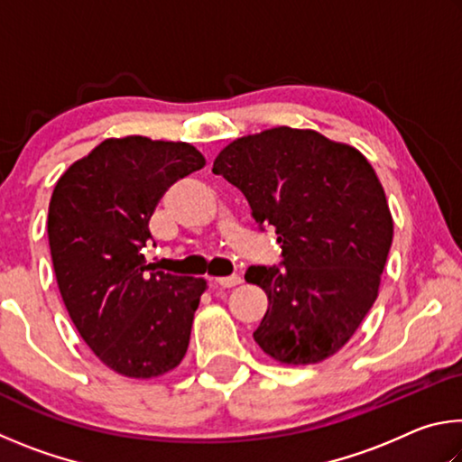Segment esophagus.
Here are the masks:
<instances>
[{
	"label": "esophagus",
	"mask_w": 462,
	"mask_h": 462,
	"mask_svg": "<svg viewBox=\"0 0 462 462\" xmlns=\"http://www.w3.org/2000/svg\"><path fill=\"white\" fill-rule=\"evenodd\" d=\"M240 277L238 275H230V277H220V279H214V283L216 285H220V287H236V285H240Z\"/></svg>",
	"instance_id": "esophagus-1"
}]
</instances>
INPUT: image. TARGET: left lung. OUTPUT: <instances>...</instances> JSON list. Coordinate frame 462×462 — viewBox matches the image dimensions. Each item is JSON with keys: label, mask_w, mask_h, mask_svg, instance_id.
<instances>
[{"label": "left lung", "mask_w": 462, "mask_h": 462, "mask_svg": "<svg viewBox=\"0 0 462 462\" xmlns=\"http://www.w3.org/2000/svg\"><path fill=\"white\" fill-rule=\"evenodd\" d=\"M214 173L273 226L283 267H248L269 297L254 342L283 365L334 356L369 314L393 240L385 189L355 146L316 130L277 126L232 140Z\"/></svg>", "instance_id": "8db88e82"}]
</instances>
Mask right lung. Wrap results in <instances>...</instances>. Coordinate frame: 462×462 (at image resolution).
Returning <instances> with one entry per match:
<instances>
[{"label": "right lung", "mask_w": 462, "mask_h": 462, "mask_svg": "<svg viewBox=\"0 0 462 462\" xmlns=\"http://www.w3.org/2000/svg\"><path fill=\"white\" fill-rule=\"evenodd\" d=\"M201 167L189 143L107 138L54 185L46 230L60 297L85 344L124 377H161L189 346L208 283L154 271L143 248L156 203Z\"/></svg>", "instance_id": "1"}]
</instances>
